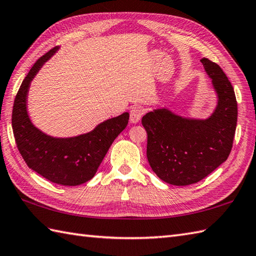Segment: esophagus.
<instances>
[{
  "label": "esophagus",
  "instance_id": "1",
  "mask_svg": "<svg viewBox=\"0 0 256 256\" xmlns=\"http://www.w3.org/2000/svg\"><path fill=\"white\" fill-rule=\"evenodd\" d=\"M143 108L140 106H134L131 108V111H130V121L133 124H136L140 122V118L143 116Z\"/></svg>",
  "mask_w": 256,
  "mask_h": 256
}]
</instances>
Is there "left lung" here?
Wrapping results in <instances>:
<instances>
[{
	"mask_svg": "<svg viewBox=\"0 0 256 256\" xmlns=\"http://www.w3.org/2000/svg\"><path fill=\"white\" fill-rule=\"evenodd\" d=\"M200 62L218 98L211 116L184 118L162 108L142 118L152 170L175 186L198 182L218 168L229 157L236 134L238 103L233 86L219 64L208 58Z\"/></svg>",
	"mask_w": 256,
	"mask_h": 256,
	"instance_id": "1",
	"label": "left lung"
}]
</instances>
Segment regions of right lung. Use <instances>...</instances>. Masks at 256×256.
<instances>
[{"instance_id":"right-lung-1","label":"right lung","mask_w":256,"mask_h":256,"mask_svg":"<svg viewBox=\"0 0 256 256\" xmlns=\"http://www.w3.org/2000/svg\"><path fill=\"white\" fill-rule=\"evenodd\" d=\"M57 50L55 47L38 59L22 82L14 101L12 128L18 148L30 170L52 182L78 186L96 175L113 140L126 128L130 114L108 118L92 131L72 138H54L37 128L27 111L30 86Z\"/></svg>"}]
</instances>
